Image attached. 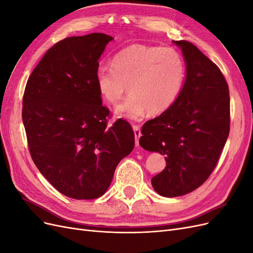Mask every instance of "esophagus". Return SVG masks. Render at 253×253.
I'll list each match as a JSON object with an SVG mask.
<instances>
[{
    "label": "esophagus",
    "mask_w": 253,
    "mask_h": 253,
    "mask_svg": "<svg viewBox=\"0 0 253 253\" xmlns=\"http://www.w3.org/2000/svg\"><path fill=\"white\" fill-rule=\"evenodd\" d=\"M133 129H134V135H135V142H136L137 147H138V145H139V138L141 136L140 126H133Z\"/></svg>",
    "instance_id": "esophagus-1"
}]
</instances>
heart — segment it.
Masks as SVG:
<instances>
[{
    "instance_id": "heart-1",
    "label": "heart",
    "mask_w": 253,
    "mask_h": 253,
    "mask_svg": "<svg viewBox=\"0 0 253 253\" xmlns=\"http://www.w3.org/2000/svg\"><path fill=\"white\" fill-rule=\"evenodd\" d=\"M113 67L100 66L95 75L99 94L117 105L128 93L132 96L117 114L138 120L148 112L159 115L177 101L186 80V62L173 47L133 44L114 57Z\"/></svg>"
}]
</instances>
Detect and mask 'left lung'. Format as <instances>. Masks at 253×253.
Instances as JSON below:
<instances>
[{
    "instance_id": "1",
    "label": "left lung",
    "mask_w": 253,
    "mask_h": 253,
    "mask_svg": "<svg viewBox=\"0 0 253 253\" xmlns=\"http://www.w3.org/2000/svg\"><path fill=\"white\" fill-rule=\"evenodd\" d=\"M182 51L186 80L169 110L145 122L139 144L165 155L167 166L152 178L165 197L192 192L216 167L230 129L229 87L215 63L194 44L173 41Z\"/></svg>"
}]
</instances>
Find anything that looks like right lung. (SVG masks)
Listing matches in <instances>:
<instances>
[{"mask_svg": "<svg viewBox=\"0 0 253 253\" xmlns=\"http://www.w3.org/2000/svg\"><path fill=\"white\" fill-rule=\"evenodd\" d=\"M113 37H70L47 50L29 76L22 118L35 165L60 193L94 200L110 187L120 160L134 149L127 121L108 126L95 75Z\"/></svg>", "mask_w": 253, "mask_h": 253, "instance_id": "add662e5", "label": "right lung"}]
</instances>
